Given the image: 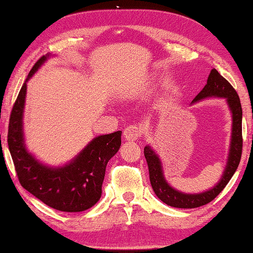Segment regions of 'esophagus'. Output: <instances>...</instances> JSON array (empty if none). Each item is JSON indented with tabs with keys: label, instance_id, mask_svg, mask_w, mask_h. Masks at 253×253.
<instances>
[{
	"label": "esophagus",
	"instance_id": "obj_1",
	"mask_svg": "<svg viewBox=\"0 0 253 253\" xmlns=\"http://www.w3.org/2000/svg\"><path fill=\"white\" fill-rule=\"evenodd\" d=\"M142 135V130L141 127H138L136 125H131L126 127L124 129V138L127 141H135L137 140Z\"/></svg>",
	"mask_w": 253,
	"mask_h": 253
}]
</instances>
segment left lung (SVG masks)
I'll return each instance as SVG.
<instances>
[{"label":"left lung","instance_id":"obj_1","mask_svg":"<svg viewBox=\"0 0 253 253\" xmlns=\"http://www.w3.org/2000/svg\"><path fill=\"white\" fill-rule=\"evenodd\" d=\"M208 97H223L227 99L230 111L233 113V128L232 141L228 161H227L226 169L219 183L205 193L201 194H183L180 193L166 182L163 174L162 163L158 156L152 149L147 145L144 148V156L149 167L150 182L157 197L165 204L179 209H195L212 202L227 186L236 172L238 164L241 161L242 148H243V137H242V106L236 90L232 84L223 78L215 69H212L208 78V84L199 91V94L194 98L193 103L201 101Z\"/></svg>","mask_w":253,"mask_h":253}]
</instances>
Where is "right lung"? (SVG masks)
Masks as SVG:
<instances>
[{"mask_svg": "<svg viewBox=\"0 0 253 253\" xmlns=\"http://www.w3.org/2000/svg\"><path fill=\"white\" fill-rule=\"evenodd\" d=\"M47 57H41L32 67L13 104L9 120V150L21 187L28 193L58 211H86L101 198L106 164L119 150L122 131L95 137L72 162L62 167L39 163L25 147L23 112L26 83Z\"/></svg>", "mask_w": 253, "mask_h": 253, "instance_id": "right-lung-1", "label": "right lung"}]
</instances>
